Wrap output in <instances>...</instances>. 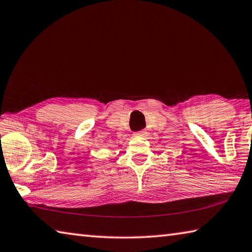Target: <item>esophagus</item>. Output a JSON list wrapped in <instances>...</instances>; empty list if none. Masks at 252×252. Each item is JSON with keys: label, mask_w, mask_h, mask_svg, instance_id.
Masks as SVG:
<instances>
[{"label": "esophagus", "mask_w": 252, "mask_h": 252, "mask_svg": "<svg viewBox=\"0 0 252 252\" xmlns=\"http://www.w3.org/2000/svg\"><path fill=\"white\" fill-rule=\"evenodd\" d=\"M145 134H146L145 130H141V131H139V132H135V133H134V135H135V136H145Z\"/></svg>", "instance_id": "esophagus-1"}]
</instances>
